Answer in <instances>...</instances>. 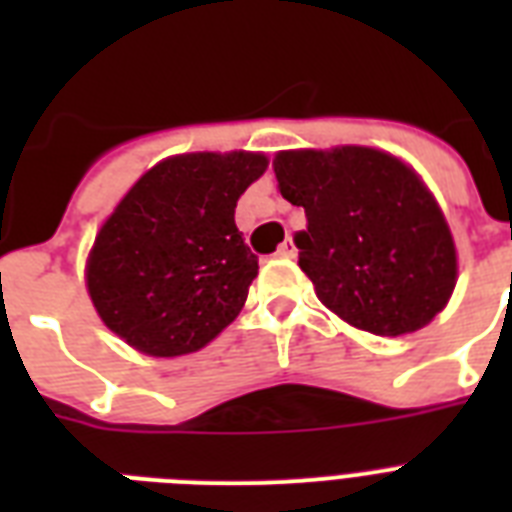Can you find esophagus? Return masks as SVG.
Listing matches in <instances>:
<instances>
[{
	"instance_id": "obj_1",
	"label": "esophagus",
	"mask_w": 512,
	"mask_h": 512,
	"mask_svg": "<svg viewBox=\"0 0 512 512\" xmlns=\"http://www.w3.org/2000/svg\"><path fill=\"white\" fill-rule=\"evenodd\" d=\"M279 255L281 257H297V247H295V241L287 239L284 244L279 247Z\"/></svg>"
}]
</instances>
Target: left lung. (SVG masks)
Listing matches in <instances>:
<instances>
[{"instance_id": "1", "label": "left lung", "mask_w": 512, "mask_h": 512, "mask_svg": "<svg viewBox=\"0 0 512 512\" xmlns=\"http://www.w3.org/2000/svg\"><path fill=\"white\" fill-rule=\"evenodd\" d=\"M281 196L305 209L295 236L316 295L353 327L396 337L425 327L457 281L452 233L404 162L374 148L287 151Z\"/></svg>"}]
</instances>
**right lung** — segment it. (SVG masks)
<instances>
[{"instance_id": "1", "label": "right lung", "mask_w": 512, "mask_h": 512, "mask_svg": "<svg viewBox=\"0 0 512 512\" xmlns=\"http://www.w3.org/2000/svg\"><path fill=\"white\" fill-rule=\"evenodd\" d=\"M265 167L263 154H185L132 185L87 263V289L111 332L170 358L204 348L239 316L257 255L233 212Z\"/></svg>"}]
</instances>
